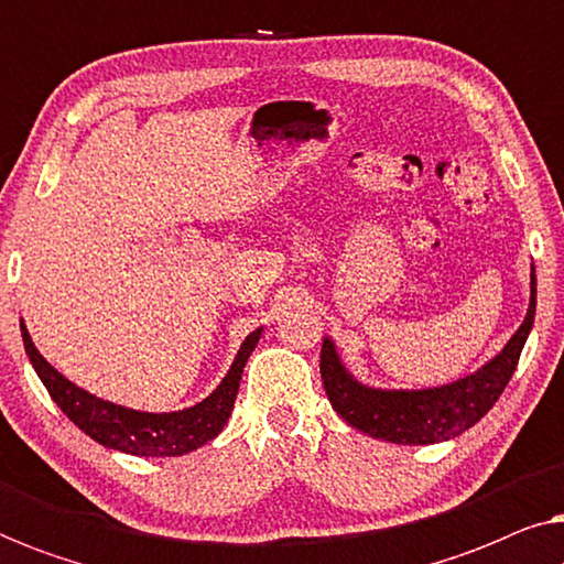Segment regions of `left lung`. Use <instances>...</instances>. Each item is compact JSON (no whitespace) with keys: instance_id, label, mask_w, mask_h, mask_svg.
Masks as SVG:
<instances>
[{"instance_id":"8db88e82","label":"left lung","mask_w":564,"mask_h":564,"mask_svg":"<svg viewBox=\"0 0 564 564\" xmlns=\"http://www.w3.org/2000/svg\"><path fill=\"white\" fill-rule=\"evenodd\" d=\"M536 313V276L531 269L529 313L503 351L475 375L462 377L452 384L429 390H377L357 382L338 359L330 338H323L321 377L334 411L349 426L367 436L384 438L392 444H436L465 434L485 413L496 405L500 392L519 365L521 349Z\"/></svg>"}]
</instances>
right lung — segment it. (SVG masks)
<instances>
[{
    "mask_svg": "<svg viewBox=\"0 0 564 564\" xmlns=\"http://www.w3.org/2000/svg\"><path fill=\"white\" fill-rule=\"evenodd\" d=\"M20 330L30 365L41 377L53 403L68 415V421H74L97 444L107 446V449L133 454V457H182V454L195 452L197 446L213 442L228 423V415L234 411L238 395V384H241L243 367L261 336V328L246 336L228 375L223 377V382L203 403L174 413H143L126 405H115L110 400H102L87 390L76 388L72 380H66L58 369H53L41 357V351L35 349L33 338L28 334L25 323H20Z\"/></svg>",
    "mask_w": 564,
    "mask_h": 564,
    "instance_id": "obj_1",
    "label": "right lung"
}]
</instances>
